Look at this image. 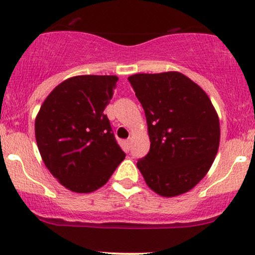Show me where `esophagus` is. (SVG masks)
I'll use <instances>...</instances> for the list:
<instances>
[{"label":"esophagus","instance_id":"34e87169","mask_svg":"<svg viewBox=\"0 0 255 255\" xmlns=\"http://www.w3.org/2000/svg\"><path fill=\"white\" fill-rule=\"evenodd\" d=\"M130 141H132V140H130V138L127 139V140L125 141V144H126V146H127V149H129V147H130Z\"/></svg>","mask_w":255,"mask_h":255}]
</instances>
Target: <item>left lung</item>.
<instances>
[{
	"label": "left lung",
	"instance_id": "1",
	"mask_svg": "<svg viewBox=\"0 0 255 255\" xmlns=\"http://www.w3.org/2000/svg\"><path fill=\"white\" fill-rule=\"evenodd\" d=\"M145 111L150 150L139 170L156 194L187 192L207 174L220 140L219 119L200 86L180 72L128 77Z\"/></svg>",
	"mask_w": 255,
	"mask_h": 255
}]
</instances>
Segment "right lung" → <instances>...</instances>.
Returning a JSON list of instances; mask_svg holds the SVG:
<instances>
[{
    "instance_id": "obj_1",
    "label": "right lung",
    "mask_w": 255,
    "mask_h": 255,
    "mask_svg": "<svg viewBox=\"0 0 255 255\" xmlns=\"http://www.w3.org/2000/svg\"><path fill=\"white\" fill-rule=\"evenodd\" d=\"M117 81L97 75L68 78L50 92L36 117L41 157L71 191H96L126 157L104 114Z\"/></svg>"
}]
</instances>
